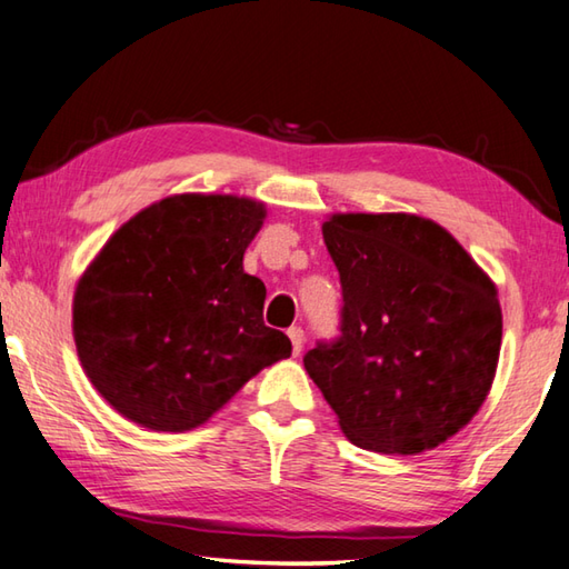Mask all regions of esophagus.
<instances>
[{
  "mask_svg": "<svg viewBox=\"0 0 569 569\" xmlns=\"http://www.w3.org/2000/svg\"><path fill=\"white\" fill-rule=\"evenodd\" d=\"M288 338H291V345H293V355H300V350H303V340H306L303 330H300L298 326L288 328Z\"/></svg>",
  "mask_w": 569,
  "mask_h": 569,
  "instance_id": "esophagus-1",
  "label": "esophagus"
}]
</instances>
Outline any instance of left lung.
Here are the masks:
<instances>
[{
    "mask_svg": "<svg viewBox=\"0 0 569 569\" xmlns=\"http://www.w3.org/2000/svg\"><path fill=\"white\" fill-rule=\"evenodd\" d=\"M340 338L306 352L355 447L415 456L461 431L491 392L503 316L496 283L437 221L332 214Z\"/></svg>",
    "mask_w": 569,
    "mask_h": 569,
    "instance_id": "1",
    "label": "left lung"
}]
</instances>
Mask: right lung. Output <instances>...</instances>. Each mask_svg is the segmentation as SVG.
<instances>
[{
	"label": "right lung",
	"mask_w": 569,
	"mask_h": 569,
	"mask_svg": "<svg viewBox=\"0 0 569 569\" xmlns=\"http://www.w3.org/2000/svg\"><path fill=\"white\" fill-rule=\"evenodd\" d=\"M266 207L233 194L164 197L126 221L73 296L78 360L100 397L152 431H189L291 340L263 322L243 251Z\"/></svg>",
	"instance_id": "obj_1"
}]
</instances>
